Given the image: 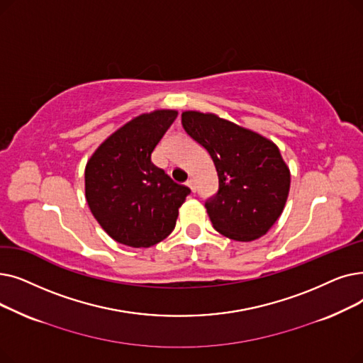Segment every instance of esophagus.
I'll return each mask as SVG.
<instances>
[{
    "mask_svg": "<svg viewBox=\"0 0 363 363\" xmlns=\"http://www.w3.org/2000/svg\"><path fill=\"white\" fill-rule=\"evenodd\" d=\"M186 184H187L189 187H191V191H192V192H195V182H194L192 179H189V180L186 182Z\"/></svg>",
    "mask_w": 363,
    "mask_h": 363,
    "instance_id": "obj_1",
    "label": "esophagus"
}]
</instances>
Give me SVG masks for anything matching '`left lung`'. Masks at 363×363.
Returning a JSON list of instances; mask_svg holds the SVG:
<instances>
[{"instance_id": "obj_1", "label": "left lung", "mask_w": 363, "mask_h": 363, "mask_svg": "<svg viewBox=\"0 0 363 363\" xmlns=\"http://www.w3.org/2000/svg\"><path fill=\"white\" fill-rule=\"evenodd\" d=\"M184 131L216 165L218 194L205 203L214 229L239 242L266 235L285 208L289 167L267 137L211 112L184 111Z\"/></svg>"}]
</instances>
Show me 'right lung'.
Wrapping results in <instances>:
<instances>
[{
    "mask_svg": "<svg viewBox=\"0 0 363 363\" xmlns=\"http://www.w3.org/2000/svg\"><path fill=\"white\" fill-rule=\"evenodd\" d=\"M174 109L134 116L93 152L85 165V199L116 242L149 248L176 228L189 187L172 182L150 157L177 118Z\"/></svg>",
    "mask_w": 363,
    "mask_h": 363,
    "instance_id": "1",
    "label": "right lung"
}]
</instances>
